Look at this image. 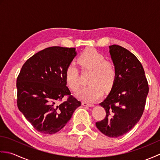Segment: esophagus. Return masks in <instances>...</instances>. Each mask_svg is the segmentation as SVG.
Returning a JSON list of instances; mask_svg holds the SVG:
<instances>
[{"label": "esophagus", "instance_id": "obj_1", "mask_svg": "<svg viewBox=\"0 0 160 160\" xmlns=\"http://www.w3.org/2000/svg\"><path fill=\"white\" fill-rule=\"evenodd\" d=\"M82 104L83 105V106H84V107H94V104L87 103V102H82Z\"/></svg>", "mask_w": 160, "mask_h": 160}]
</instances>
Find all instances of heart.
I'll return each mask as SVG.
<instances>
[{"instance_id": "obj_1", "label": "heart", "mask_w": 160, "mask_h": 160, "mask_svg": "<svg viewBox=\"0 0 160 160\" xmlns=\"http://www.w3.org/2000/svg\"><path fill=\"white\" fill-rule=\"evenodd\" d=\"M78 62L82 69L91 71L92 73L89 81L90 85L82 88L75 96L85 102H95L102 96L103 89L108 91L113 87L116 77L115 65L111 61L105 60L103 54L92 48L84 51L78 58ZM65 79L71 90H78L80 85L79 72L73 64H70L67 67Z\"/></svg>"}]
</instances>
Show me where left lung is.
<instances>
[{
  "mask_svg": "<svg viewBox=\"0 0 160 160\" xmlns=\"http://www.w3.org/2000/svg\"><path fill=\"white\" fill-rule=\"evenodd\" d=\"M108 47L116 77L109 94L100 104L106 111V117L96 125L104 135L118 138L128 132L140 120L148 85L143 67L134 54L119 45Z\"/></svg>",
  "mask_w": 160,
  "mask_h": 160,
  "instance_id": "left-lung-1",
  "label": "left lung"
}]
</instances>
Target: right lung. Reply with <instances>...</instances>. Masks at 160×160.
<instances>
[{
	"mask_svg": "<svg viewBox=\"0 0 160 160\" xmlns=\"http://www.w3.org/2000/svg\"><path fill=\"white\" fill-rule=\"evenodd\" d=\"M77 53L76 48L52 47L26 61L16 81L17 104L36 130L53 134L61 130L81 105L71 96L65 71ZM64 95L69 98L60 105Z\"/></svg>",
	"mask_w": 160,
	"mask_h": 160,
	"instance_id": "obj_1",
	"label": "right lung"
}]
</instances>
